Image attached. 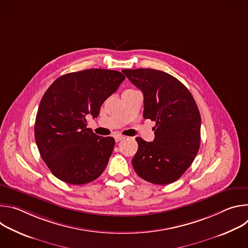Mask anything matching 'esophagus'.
<instances>
[{"mask_svg":"<svg viewBox=\"0 0 248 248\" xmlns=\"http://www.w3.org/2000/svg\"><path fill=\"white\" fill-rule=\"evenodd\" d=\"M125 137L124 136V135H120V134H118V135H116L115 136V140H116V142H119V141H122V140H124Z\"/></svg>","mask_w":248,"mask_h":248,"instance_id":"obj_1","label":"esophagus"}]
</instances>
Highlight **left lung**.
Returning <instances> with one entry per match:
<instances>
[{
  "instance_id": "left-lung-1",
  "label": "left lung",
  "mask_w": 248,
  "mask_h": 248,
  "mask_svg": "<svg viewBox=\"0 0 248 248\" xmlns=\"http://www.w3.org/2000/svg\"><path fill=\"white\" fill-rule=\"evenodd\" d=\"M143 93V118L156 122L155 138L135 140L132 166L141 179L155 185L179 180L192 164L200 146L201 117L189 90L172 76L152 68L124 69Z\"/></svg>"
}]
</instances>
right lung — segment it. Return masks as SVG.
<instances>
[{"label": "right lung", "instance_id": "1", "mask_svg": "<svg viewBox=\"0 0 248 248\" xmlns=\"http://www.w3.org/2000/svg\"><path fill=\"white\" fill-rule=\"evenodd\" d=\"M125 79L117 70L90 68L63 75L43 95L35 120V141L52 173L69 185L93 182L104 171L115 139L87 128L102 104Z\"/></svg>", "mask_w": 248, "mask_h": 248}]
</instances>
